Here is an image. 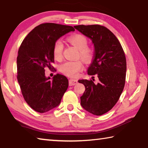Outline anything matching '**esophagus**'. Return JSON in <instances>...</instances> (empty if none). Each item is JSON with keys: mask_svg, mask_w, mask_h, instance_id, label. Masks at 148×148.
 Wrapping results in <instances>:
<instances>
[{"mask_svg": "<svg viewBox=\"0 0 148 148\" xmlns=\"http://www.w3.org/2000/svg\"><path fill=\"white\" fill-rule=\"evenodd\" d=\"M77 81L75 79H70L69 80V86H73V85H75L77 84Z\"/></svg>", "mask_w": 148, "mask_h": 148, "instance_id": "34e87169", "label": "esophagus"}]
</instances>
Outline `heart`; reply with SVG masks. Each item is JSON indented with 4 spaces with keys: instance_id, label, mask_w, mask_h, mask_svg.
Masks as SVG:
<instances>
[{
    "instance_id": "obj_1",
    "label": "heart",
    "mask_w": 148,
    "mask_h": 148,
    "mask_svg": "<svg viewBox=\"0 0 148 148\" xmlns=\"http://www.w3.org/2000/svg\"><path fill=\"white\" fill-rule=\"evenodd\" d=\"M67 40L72 45L79 49L78 57L89 63L94 57V49L88 44V40L86 36L77 34L67 37ZM64 45L60 40H56L54 43L53 47V54L54 58L56 60H60L63 56ZM83 68V63L81 60H77L73 61H66L62 64L60 66V71L69 77H75Z\"/></svg>"
}]
</instances>
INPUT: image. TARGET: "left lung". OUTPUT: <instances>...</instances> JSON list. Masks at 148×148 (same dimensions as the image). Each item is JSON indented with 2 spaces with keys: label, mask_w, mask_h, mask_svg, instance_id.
<instances>
[{
  "label": "left lung",
  "mask_w": 148,
  "mask_h": 148,
  "mask_svg": "<svg viewBox=\"0 0 148 148\" xmlns=\"http://www.w3.org/2000/svg\"><path fill=\"white\" fill-rule=\"evenodd\" d=\"M74 27L92 40L95 54L88 74L95 75L99 81L95 84L94 80H79L86 89L81 97V104L88 112L103 115L116 104L125 86V53L118 38L104 26L81 25Z\"/></svg>",
  "instance_id": "obj_1"
}]
</instances>
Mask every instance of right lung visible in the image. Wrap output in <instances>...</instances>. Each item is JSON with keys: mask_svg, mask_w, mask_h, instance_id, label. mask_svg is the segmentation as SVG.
Listing matches in <instances>:
<instances>
[{"mask_svg": "<svg viewBox=\"0 0 148 148\" xmlns=\"http://www.w3.org/2000/svg\"><path fill=\"white\" fill-rule=\"evenodd\" d=\"M71 26L42 23L28 33L17 57V78L25 101L36 112H48L57 107L68 87V80L57 73L47 78L45 68L53 69V47L61 36L74 31Z\"/></svg>", "mask_w": 148, "mask_h": 148, "instance_id": "add662e5", "label": "right lung"}]
</instances>
